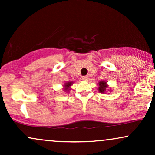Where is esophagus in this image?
Returning <instances> with one entry per match:
<instances>
[{
    "mask_svg": "<svg viewBox=\"0 0 155 155\" xmlns=\"http://www.w3.org/2000/svg\"><path fill=\"white\" fill-rule=\"evenodd\" d=\"M88 79H89L88 76H82V80H84V81H88Z\"/></svg>",
    "mask_w": 155,
    "mask_h": 155,
    "instance_id": "obj_1",
    "label": "esophagus"
}]
</instances>
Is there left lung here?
<instances>
[{
  "instance_id": "obj_1",
  "label": "left lung",
  "mask_w": 155,
  "mask_h": 155,
  "mask_svg": "<svg viewBox=\"0 0 155 155\" xmlns=\"http://www.w3.org/2000/svg\"><path fill=\"white\" fill-rule=\"evenodd\" d=\"M98 92L101 93H107V91L111 92V88L108 89V85L107 84V81L102 80L98 82Z\"/></svg>"
}]
</instances>
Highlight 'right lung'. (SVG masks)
<instances>
[{
    "label": "right lung",
    "mask_w": 155,
    "mask_h": 155,
    "mask_svg": "<svg viewBox=\"0 0 155 155\" xmlns=\"http://www.w3.org/2000/svg\"><path fill=\"white\" fill-rule=\"evenodd\" d=\"M73 84H74V81H67V82H65V84H63V91L65 92H69L71 90V87L72 86Z\"/></svg>",
    "instance_id": "add662e5"
}]
</instances>
